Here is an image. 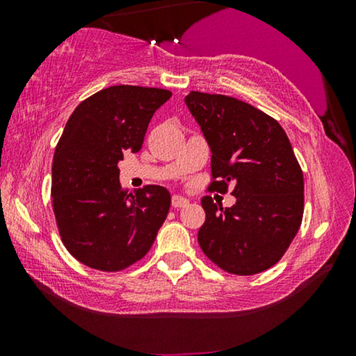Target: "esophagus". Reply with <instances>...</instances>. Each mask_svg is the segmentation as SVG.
I'll list each match as a JSON object with an SVG mask.
<instances>
[{"label":"esophagus","instance_id":"obj_1","mask_svg":"<svg viewBox=\"0 0 356 356\" xmlns=\"http://www.w3.org/2000/svg\"><path fill=\"white\" fill-rule=\"evenodd\" d=\"M189 204V201L186 197H183V196H179V194H175V196L172 197V206L175 207V209H181V207H186Z\"/></svg>","mask_w":356,"mask_h":356}]
</instances>
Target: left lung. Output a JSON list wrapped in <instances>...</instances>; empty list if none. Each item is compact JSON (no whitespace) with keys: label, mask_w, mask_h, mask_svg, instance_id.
<instances>
[{"label":"left lung","mask_w":356,"mask_h":356,"mask_svg":"<svg viewBox=\"0 0 356 356\" xmlns=\"http://www.w3.org/2000/svg\"><path fill=\"white\" fill-rule=\"evenodd\" d=\"M211 147V191L232 194V207L202 197L197 241L213 264L235 275L267 270L285 254L305 209V183L285 131L272 116L233 97L191 90L184 97Z\"/></svg>","instance_id":"obj_1"}]
</instances>
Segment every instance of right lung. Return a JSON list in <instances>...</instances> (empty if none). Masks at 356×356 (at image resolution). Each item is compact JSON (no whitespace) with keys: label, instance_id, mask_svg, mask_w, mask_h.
<instances>
[{"label":"right lung","instance_id":"obj_1","mask_svg":"<svg viewBox=\"0 0 356 356\" xmlns=\"http://www.w3.org/2000/svg\"><path fill=\"white\" fill-rule=\"evenodd\" d=\"M170 97L155 87L111 86L76 106L58 140L51 165L58 232L92 269L118 272L143 259L167 218V189L147 184L128 194L118 162L124 152H139L155 110Z\"/></svg>","mask_w":356,"mask_h":356}]
</instances>
